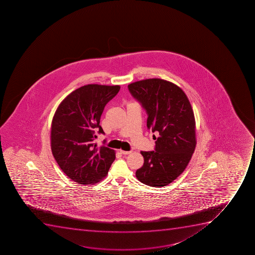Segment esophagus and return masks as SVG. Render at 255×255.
I'll list each match as a JSON object with an SVG mask.
<instances>
[{"mask_svg":"<svg viewBox=\"0 0 255 255\" xmlns=\"http://www.w3.org/2000/svg\"><path fill=\"white\" fill-rule=\"evenodd\" d=\"M120 152H121V154H131L132 153V151H125V150H123V149H121Z\"/></svg>","mask_w":255,"mask_h":255,"instance_id":"34e87169","label":"esophagus"}]
</instances>
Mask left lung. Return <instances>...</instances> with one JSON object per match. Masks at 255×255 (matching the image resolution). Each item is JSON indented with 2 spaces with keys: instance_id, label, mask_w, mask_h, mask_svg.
Here are the masks:
<instances>
[{
  "instance_id": "left-lung-1",
  "label": "left lung",
  "mask_w": 255,
  "mask_h": 255,
  "mask_svg": "<svg viewBox=\"0 0 255 255\" xmlns=\"http://www.w3.org/2000/svg\"><path fill=\"white\" fill-rule=\"evenodd\" d=\"M148 114L147 128L157 132L154 151H141L144 164L138 180L152 187L166 186L184 172L196 146L195 119L189 99L180 87L159 78L128 86Z\"/></svg>"
}]
</instances>
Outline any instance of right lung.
Segmentation results:
<instances>
[{
  "mask_svg": "<svg viewBox=\"0 0 255 255\" xmlns=\"http://www.w3.org/2000/svg\"><path fill=\"white\" fill-rule=\"evenodd\" d=\"M120 86L89 84L69 94L54 115L51 147L61 170L73 181L95 184L106 178L116 151L94 143L106 104L117 95Z\"/></svg>",
  "mask_w": 255,
  "mask_h": 255,
  "instance_id": "obj_1",
  "label": "right lung"
}]
</instances>
